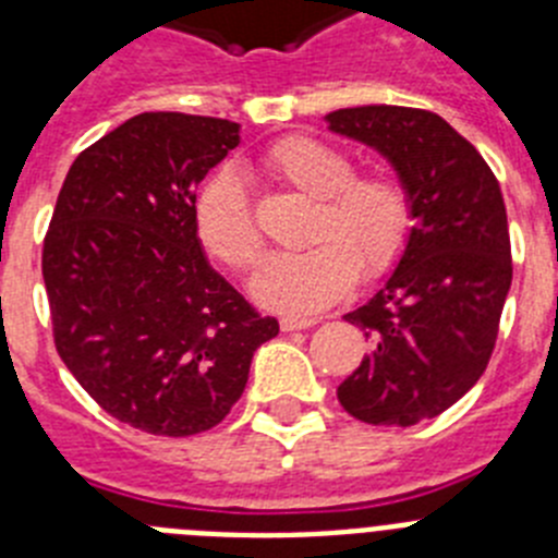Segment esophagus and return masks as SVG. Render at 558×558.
<instances>
[{
	"instance_id": "esophagus-1",
	"label": "esophagus",
	"mask_w": 558,
	"mask_h": 558,
	"mask_svg": "<svg viewBox=\"0 0 558 558\" xmlns=\"http://www.w3.org/2000/svg\"><path fill=\"white\" fill-rule=\"evenodd\" d=\"M315 324H318L315 318H282L279 327H282V332H295V329H310Z\"/></svg>"
}]
</instances>
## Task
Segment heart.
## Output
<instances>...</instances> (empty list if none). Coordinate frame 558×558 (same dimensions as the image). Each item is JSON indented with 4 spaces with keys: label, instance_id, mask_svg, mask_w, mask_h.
Masks as SVG:
<instances>
[{
    "label": "heart",
    "instance_id": "b5f03b06",
    "mask_svg": "<svg viewBox=\"0 0 558 558\" xmlns=\"http://www.w3.org/2000/svg\"><path fill=\"white\" fill-rule=\"evenodd\" d=\"M265 170L315 198L304 251L270 254L248 279L256 304L288 315H313L338 302L363 276L391 270L411 236L413 211L405 186L388 175L352 179V161L335 147L290 136L265 156ZM195 231L211 256L245 268L263 248L245 186L220 170L195 198Z\"/></svg>",
    "mask_w": 558,
    "mask_h": 558
}]
</instances>
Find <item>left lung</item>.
<instances>
[{"label":"left lung","mask_w":558,"mask_h":558,"mask_svg":"<svg viewBox=\"0 0 558 558\" xmlns=\"http://www.w3.org/2000/svg\"><path fill=\"white\" fill-rule=\"evenodd\" d=\"M324 122L377 150L411 198L405 251L377 293L343 315L372 349L338 386L360 422L411 427L456 405L492 357L511 288L502 192L481 153L433 111L357 106Z\"/></svg>","instance_id":"obj_1"}]
</instances>
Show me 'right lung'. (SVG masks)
<instances>
[{"mask_svg":"<svg viewBox=\"0 0 558 558\" xmlns=\"http://www.w3.org/2000/svg\"><path fill=\"white\" fill-rule=\"evenodd\" d=\"M236 145L229 120L131 117L69 167L44 240L58 354L102 411L153 436L223 422L279 335L195 231V190Z\"/></svg>","mask_w":558,"mask_h":558,"instance_id":"1","label":"right lung"}]
</instances>
